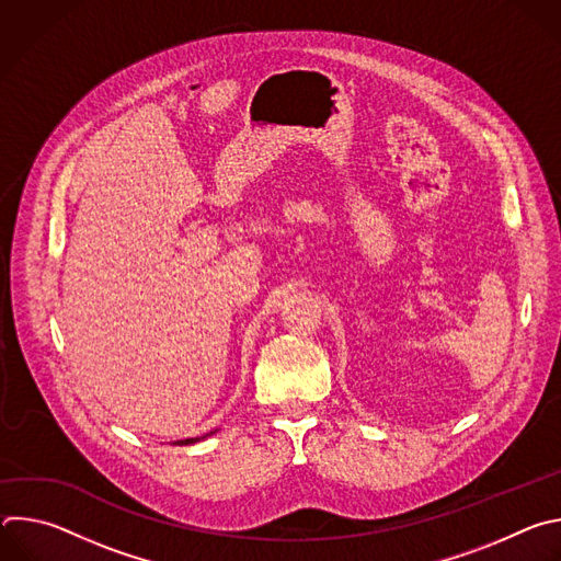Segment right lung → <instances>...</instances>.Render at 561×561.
<instances>
[{"mask_svg": "<svg viewBox=\"0 0 561 561\" xmlns=\"http://www.w3.org/2000/svg\"><path fill=\"white\" fill-rule=\"evenodd\" d=\"M195 442H199V439H184V442H178V444H195Z\"/></svg>", "mask_w": 561, "mask_h": 561, "instance_id": "obj_1", "label": "right lung"}]
</instances>
